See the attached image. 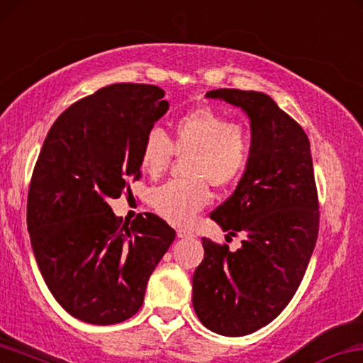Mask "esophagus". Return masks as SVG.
Masks as SVG:
<instances>
[{
	"mask_svg": "<svg viewBox=\"0 0 363 363\" xmlns=\"http://www.w3.org/2000/svg\"><path fill=\"white\" fill-rule=\"evenodd\" d=\"M177 235L178 238H189L193 237V232L188 230V228H177Z\"/></svg>",
	"mask_w": 363,
	"mask_h": 363,
	"instance_id": "1",
	"label": "esophagus"
}]
</instances>
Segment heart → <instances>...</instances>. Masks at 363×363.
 <instances>
[{"label":"heart","instance_id":"1","mask_svg":"<svg viewBox=\"0 0 363 363\" xmlns=\"http://www.w3.org/2000/svg\"><path fill=\"white\" fill-rule=\"evenodd\" d=\"M252 133L243 123L228 121L211 107L189 110L175 120L172 138L152 128L141 146V169L157 178L177 154L186 157V180H174L155 188L150 204L172 224H188L209 203L208 183L214 188L232 185L252 157Z\"/></svg>","mask_w":363,"mask_h":363}]
</instances>
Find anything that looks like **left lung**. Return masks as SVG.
Instances as JSON below:
<instances>
[{"label":"left lung","mask_w":363,"mask_h":363,"mask_svg":"<svg viewBox=\"0 0 363 363\" xmlns=\"http://www.w3.org/2000/svg\"><path fill=\"white\" fill-rule=\"evenodd\" d=\"M206 97L242 107L253 149L235 191L211 213L242 248L203 238L204 259L193 276L199 321L222 336H245L274 320L308 267L320 230V203L303 128L256 91L217 89Z\"/></svg>","instance_id":"8db88e82"}]
</instances>
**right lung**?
<instances>
[{
  "label": "right lung",
  "mask_w": 363,
  "mask_h": 363,
  "mask_svg": "<svg viewBox=\"0 0 363 363\" xmlns=\"http://www.w3.org/2000/svg\"><path fill=\"white\" fill-rule=\"evenodd\" d=\"M152 84L121 82L69 105L50 128L27 194V228L50 292L77 320L136 315L175 230L146 213L123 224L110 201L141 178V146L169 110Z\"/></svg>",
  "instance_id": "1"
}]
</instances>
